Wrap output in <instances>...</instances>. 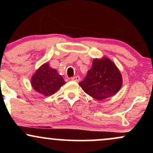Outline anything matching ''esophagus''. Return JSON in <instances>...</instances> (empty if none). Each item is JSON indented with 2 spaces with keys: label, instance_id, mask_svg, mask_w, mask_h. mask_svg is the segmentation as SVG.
Instances as JSON below:
<instances>
[{
  "label": "esophagus",
  "instance_id": "obj_1",
  "mask_svg": "<svg viewBox=\"0 0 153 153\" xmlns=\"http://www.w3.org/2000/svg\"><path fill=\"white\" fill-rule=\"evenodd\" d=\"M72 80H75V81H77L78 82L79 80H80V77L78 76V75H77V76H74V77H72L71 78Z\"/></svg>",
  "mask_w": 153,
  "mask_h": 153
}]
</instances>
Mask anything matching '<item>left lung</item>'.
<instances>
[{
  "instance_id": "1",
  "label": "left lung",
  "mask_w": 153,
  "mask_h": 153,
  "mask_svg": "<svg viewBox=\"0 0 153 153\" xmlns=\"http://www.w3.org/2000/svg\"><path fill=\"white\" fill-rule=\"evenodd\" d=\"M79 85L89 96L102 100L118 92L122 85V75L109 59H94L92 67Z\"/></svg>"
}]
</instances>
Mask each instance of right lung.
I'll return each instance as SVG.
<instances>
[{
    "instance_id": "1",
    "label": "right lung",
    "mask_w": 153,
    "mask_h": 153,
    "mask_svg": "<svg viewBox=\"0 0 153 153\" xmlns=\"http://www.w3.org/2000/svg\"><path fill=\"white\" fill-rule=\"evenodd\" d=\"M31 85L36 91L45 96L54 94L62 85L65 84L64 79L45 63L36 71L31 78Z\"/></svg>"
}]
</instances>
